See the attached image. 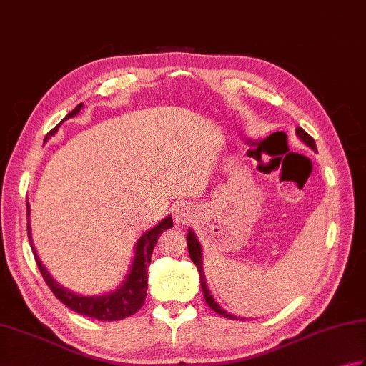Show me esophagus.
I'll return each instance as SVG.
<instances>
[{
	"label": "esophagus",
	"mask_w": 366,
	"mask_h": 366,
	"mask_svg": "<svg viewBox=\"0 0 366 366\" xmlns=\"http://www.w3.org/2000/svg\"><path fill=\"white\" fill-rule=\"evenodd\" d=\"M174 218H175V222L177 223H180V224H183V223H188L189 222V213H188V210H186V207H175V210H174Z\"/></svg>",
	"instance_id": "1"
}]
</instances>
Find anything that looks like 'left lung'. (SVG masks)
I'll return each mask as SVG.
<instances>
[{
	"instance_id": "1",
	"label": "left lung",
	"mask_w": 366,
	"mask_h": 366,
	"mask_svg": "<svg viewBox=\"0 0 366 366\" xmlns=\"http://www.w3.org/2000/svg\"><path fill=\"white\" fill-rule=\"evenodd\" d=\"M296 134H298L300 139L305 142L309 148H312L314 151H317V147H315V142L311 135H309L306 130H302L301 127H296ZM186 242H188V252H189V258L192 263L196 264L197 271H199V275H201V287H202V292H204V298L207 301V305H209L213 311H215L217 314L226 317V319H236V315L232 314H227L226 311H223L222 307L218 306V302H215V300H213V296L210 295L209 288H207V284H205V274H204V267H202V254H201V245H199L197 239L194 236V232L189 231L188 236H186Z\"/></svg>"
}]
</instances>
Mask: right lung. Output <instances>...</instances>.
Returning a JSON list of instances; mask_svg holds the SVG:
<instances>
[{
	"mask_svg": "<svg viewBox=\"0 0 366 366\" xmlns=\"http://www.w3.org/2000/svg\"><path fill=\"white\" fill-rule=\"evenodd\" d=\"M81 108H82V103H79L71 113H68L65 116V119L73 118V116L78 114ZM57 127H54L51 132L47 134V137H51L57 132ZM26 213H29L30 217L29 202H26ZM170 227H174V222H172V217H167L156 227H153V229H149L143 234V236L139 239V242H137L135 258L127 279L124 280V284L118 288V290L103 296H81V295L65 290V288L60 287L57 282L51 277V274L47 272V269L43 266L36 252H34L33 244H31V250L34 254V259H36L39 272L43 275L47 287H49L51 292L57 296L59 301L64 302V305L70 307L71 311L86 317H92V319L103 320V322L122 320L129 315L139 312L142 309L144 298H147L148 267L151 263V254H153L157 239H159V236L164 231L170 229ZM26 231H29V239L31 240L30 223L26 224Z\"/></svg>",
	"mask_w": 366,
	"mask_h": 366,
	"instance_id": "add662e5",
	"label": "right lung"
}]
</instances>
